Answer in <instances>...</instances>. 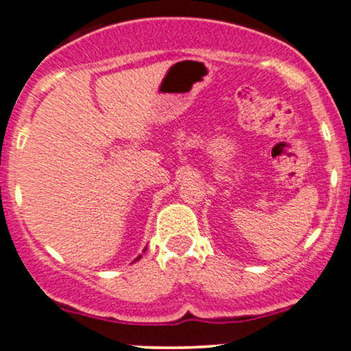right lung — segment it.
<instances>
[{
	"instance_id": "add662e5",
	"label": "right lung",
	"mask_w": 351,
	"mask_h": 351,
	"mask_svg": "<svg viewBox=\"0 0 351 351\" xmlns=\"http://www.w3.org/2000/svg\"><path fill=\"white\" fill-rule=\"evenodd\" d=\"M140 257H142V256H138V257H136V261H138V259H140Z\"/></svg>"
}]
</instances>
